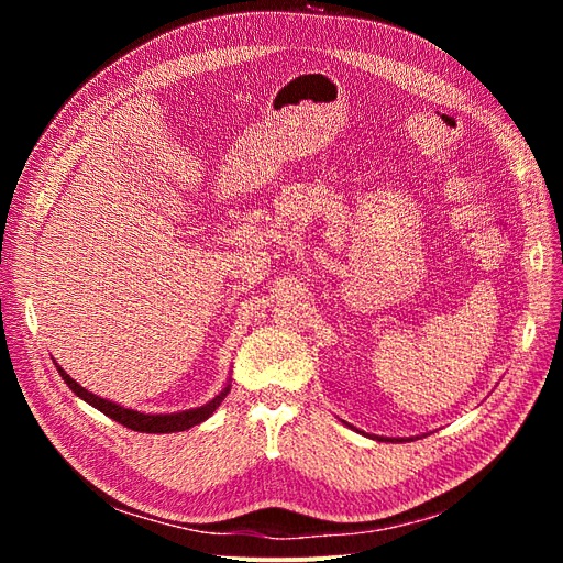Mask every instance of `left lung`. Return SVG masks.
<instances>
[{"label": "left lung", "instance_id": "1", "mask_svg": "<svg viewBox=\"0 0 563 563\" xmlns=\"http://www.w3.org/2000/svg\"><path fill=\"white\" fill-rule=\"evenodd\" d=\"M343 424H347V428H352V430H356L354 424H350V422H345L343 420ZM356 432H362V430H356ZM362 434H366V432H362ZM368 439H376V441H391V444H395V441H413V439H418V437H380V434H366Z\"/></svg>", "mask_w": 563, "mask_h": 563}]
</instances>
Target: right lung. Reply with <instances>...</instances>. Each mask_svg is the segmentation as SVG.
<instances>
[{
    "label": "right lung",
    "instance_id": "add662e5",
    "mask_svg": "<svg viewBox=\"0 0 563 563\" xmlns=\"http://www.w3.org/2000/svg\"><path fill=\"white\" fill-rule=\"evenodd\" d=\"M56 368L60 373V378L67 383V387H70L79 399L98 408L100 413H106L108 418L117 420L119 424H124V428H129L133 432H147V434H168V432H183V430L195 428V424L209 420L216 413V408L223 404V399L230 391V378H228L223 389H220L213 399H209L207 404H201L197 408H187V411H174V413H143V411H135V408H126L122 404L93 395V391L81 387L77 380L67 376V373L58 364H56Z\"/></svg>",
    "mask_w": 563,
    "mask_h": 563
}]
</instances>
